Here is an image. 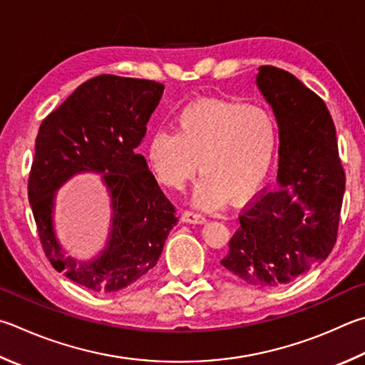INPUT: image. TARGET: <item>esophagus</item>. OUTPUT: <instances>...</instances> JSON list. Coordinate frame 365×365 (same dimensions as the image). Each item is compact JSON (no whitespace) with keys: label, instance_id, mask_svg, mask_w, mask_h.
I'll use <instances>...</instances> for the list:
<instances>
[{"label":"esophagus","instance_id":"esophagus-1","mask_svg":"<svg viewBox=\"0 0 365 365\" xmlns=\"http://www.w3.org/2000/svg\"><path fill=\"white\" fill-rule=\"evenodd\" d=\"M182 220L187 222V223H204L205 222V215L201 214L200 210L187 209V210H183Z\"/></svg>","mask_w":365,"mask_h":365}]
</instances>
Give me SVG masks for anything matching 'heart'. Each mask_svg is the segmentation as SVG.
Here are the masks:
<instances>
[{
  "mask_svg": "<svg viewBox=\"0 0 365 365\" xmlns=\"http://www.w3.org/2000/svg\"><path fill=\"white\" fill-rule=\"evenodd\" d=\"M175 123V132L156 130L148 142L151 168L165 187L182 188L200 163L195 201L204 207L260 188L277 148L269 111L235 101H200L185 107Z\"/></svg>",
  "mask_w": 365,
  "mask_h": 365,
  "instance_id": "1",
  "label": "heart"
}]
</instances>
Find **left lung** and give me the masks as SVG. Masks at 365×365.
Masks as SVG:
<instances>
[{
	"instance_id": "8db88e82",
	"label": "left lung",
	"mask_w": 365,
	"mask_h": 365,
	"mask_svg": "<svg viewBox=\"0 0 365 365\" xmlns=\"http://www.w3.org/2000/svg\"><path fill=\"white\" fill-rule=\"evenodd\" d=\"M257 84L279 125L277 187L258 191L244 205L222 264L252 286L277 287L332 252L346 175L322 98L273 65L260 67Z\"/></svg>"
}]
</instances>
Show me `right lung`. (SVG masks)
I'll list each match as a JSON object with an SVG mask.
<instances>
[{
	"instance_id": "obj_1",
	"label": "right lung",
	"mask_w": 365,
	"mask_h": 365,
	"mask_svg": "<svg viewBox=\"0 0 365 365\" xmlns=\"http://www.w3.org/2000/svg\"><path fill=\"white\" fill-rule=\"evenodd\" d=\"M163 91L161 83L150 79L98 75L39 125L29 175L39 241L58 273L94 292H116L147 276L177 223L175 205L135 151ZM81 170L101 171L114 201L112 240L89 264L63 255L50 222L51 191Z\"/></svg>"
}]
</instances>
